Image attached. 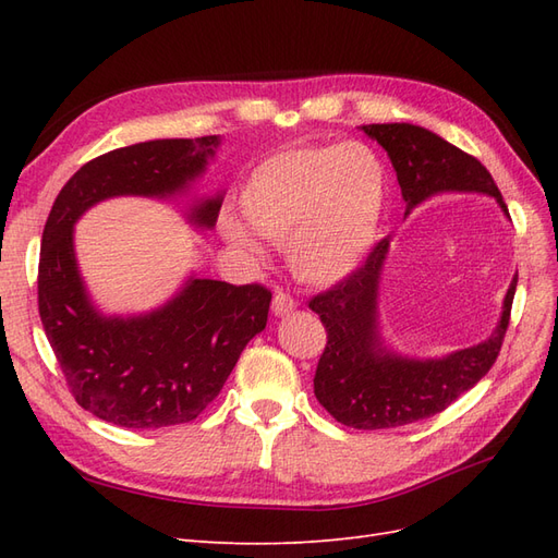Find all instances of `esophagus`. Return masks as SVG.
<instances>
[{
	"label": "esophagus",
	"instance_id": "34e87169",
	"mask_svg": "<svg viewBox=\"0 0 558 558\" xmlns=\"http://www.w3.org/2000/svg\"><path fill=\"white\" fill-rule=\"evenodd\" d=\"M295 310V300L289 293H277L272 300V314L275 316H289Z\"/></svg>",
	"mask_w": 558,
	"mask_h": 558
}]
</instances>
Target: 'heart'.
<instances>
[{
  "mask_svg": "<svg viewBox=\"0 0 558 558\" xmlns=\"http://www.w3.org/2000/svg\"><path fill=\"white\" fill-rule=\"evenodd\" d=\"M388 202L381 156L363 142L275 150L248 172L240 209L265 240L286 246L293 272L312 283L351 275L377 244ZM223 238L256 251L248 228L221 218Z\"/></svg>",
  "mask_w": 558,
  "mask_h": 558,
  "instance_id": "b5f03b06",
  "label": "heart"
}]
</instances>
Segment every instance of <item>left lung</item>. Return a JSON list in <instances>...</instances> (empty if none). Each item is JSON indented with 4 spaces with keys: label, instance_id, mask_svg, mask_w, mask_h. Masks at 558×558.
I'll use <instances>...</instances> for the list:
<instances>
[{
    "label": "left lung",
    "instance_id": "8db88e82",
    "mask_svg": "<svg viewBox=\"0 0 558 558\" xmlns=\"http://www.w3.org/2000/svg\"><path fill=\"white\" fill-rule=\"evenodd\" d=\"M363 132L391 158L408 216L421 202L442 193L492 195L510 218L486 167L440 134L412 123H373ZM388 256L381 240L363 267L312 298L310 307L326 326L328 344L318 359L314 396L349 428L379 430L428 418L475 386L498 359L517 291L512 279L494 332L484 342L442 359H410L391 351L379 330V281Z\"/></svg>",
    "mask_w": 558,
    "mask_h": 558
}]
</instances>
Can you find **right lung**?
I'll return each instance as SVG.
<instances>
[{"mask_svg": "<svg viewBox=\"0 0 558 558\" xmlns=\"http://www.w3.org/2000/svg\"><path fill=\"white\" fill-rule=\"evenodd\" d=\"M221 137L154 140L109 150L64 183L41 238L39 316L72 396L123 428L189 424L221 393L244 347L265 330L272 293L189 277L158 310L107 316L88 295L74 226L97 202L172 197L205 174ZM223 195L197 199L189 221L211 230Z\"/></svg>", "mask_w": 558, "mask_h": 558, "instance_id": "1", "label": "right lung"}]
</instances>
